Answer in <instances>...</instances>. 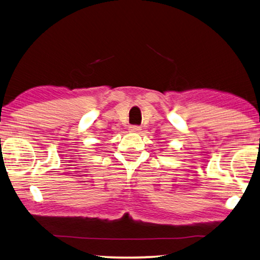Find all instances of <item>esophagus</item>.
I'll return each mask as SVG.
<instances>
[{
  "label": "esophagus",
  "mask_w": 260,
  "mask_h": 260,
  "mask_svg": "<svg viewBox=\"0 0 260 260\" xmlns=\"http://www.w3.org/2000/svg\"><path fill=\"white\" fill-rule=\"evenodd\" d=\"M129 131L132 132V133H139V132L141 131V127L140 126H131Z\"/></svg>",
  "instance_id": "esophagus-1"
}]
</instances>
